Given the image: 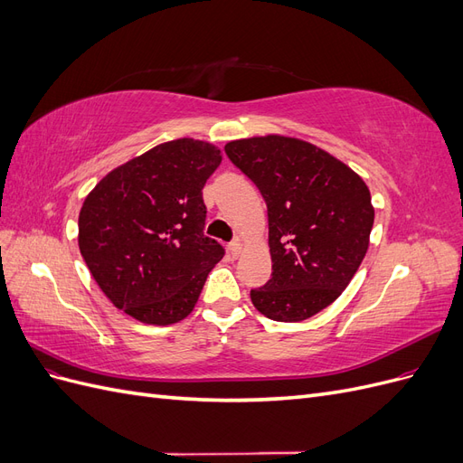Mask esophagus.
<instances>
[{"mask_svg":"<svg viewBox=\"0 0 463 463\" xmlns=\"http://www.w3.org/2000/svg\"><path fill=\"white\" fill-rule=\"evenodd\" d=\"M228 250H230V255H232L233 259H237V257H240V253H241V241H240V240H233V241L228 245Z\"/></svg>","mask_w":463,"mask_h":463,"instance_id":"34e87169","label":"esophagus"}]
</instances>
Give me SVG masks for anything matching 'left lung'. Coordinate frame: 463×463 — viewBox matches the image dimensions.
I'll return each mask as SVG.
<instances>
[{
    "mask_svg": "<svg viewBox=\"0 0 463 463\" xmlns=\"http://www.w3.org/2000/svg\"><path fill=\"white\" fill-rule=\"evenodd\" d=\"M226 154L269 208L272 278L250 289V301L278 322L311 318L342 296L365 259L374 222L369 187L301 138H240Z\"/></svg>",
    "mask_w": 463,
    "mask_h": 463,
    "instance_id": "8db88e82",
    "label": "left lung"
}]
</instances>
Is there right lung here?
<instances>
[{
  "mask_svg": "<svg viewBox=\"0 0 463 463\" xmlns=\"http://www.w3.org/2000/svg\"><path fill=\"white\" fill-rule=\"evenodd\" d=\"M220 148L177 138L100 179L82 203L79 249L118 309L145 325L184 320L223 247L204 235L203 187Z\"/></svg>",
  "mask_w": 463,
  "mask_h": 463,
  "instance_id": "obj_1",
  "label": "right lung"
}]
</instances>
